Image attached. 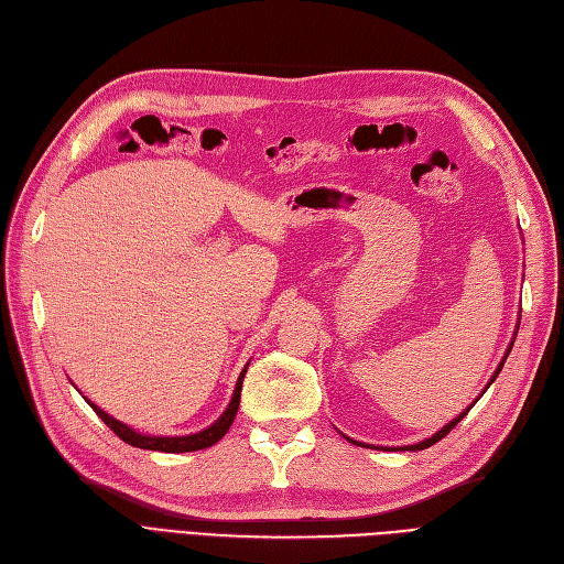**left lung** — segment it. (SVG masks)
<instances>
[{
	"label": "left lung",
	"mask_w": 564,
	"mask_h": 564,
	"mask_svg": "<svg viewBox=\"0 0 564 564\" xmlns=\"http://www.w3.org/2000/svg\"><path fill=\"white\" fill-rule=\"evenodd\" d=\"M508 354H511V347H508V351H506V356H508ZM506 356H503V360H501V366H499V368H497V372H495V377H492V381H495V379H497V375H499V372H501V368H503V362H506ZM492 381H489V384H492ZM474 405H476V403H474ZM474 405H470V408H474ZM470 408H466V412H468V410H470ZM466 412H462V414H459V416H457V420H452V422H449V424H447V426H443V429H441V431H438V433H435V435H433V438H426V441H422V443H416V445H410V447H408V449H426V447H431V445H435V443H438V441H443V438H445V435H447V433H449V431H452V429H454V426H457V424H459V422H462V420H464V416H466Z\"/></svg>",
	"instance_id": "1"
}]
</instances>
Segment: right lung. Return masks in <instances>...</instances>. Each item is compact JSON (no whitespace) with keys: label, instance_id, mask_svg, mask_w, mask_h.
<instances>
[{"label":"right lung","instance_id":"1","mask_svg":"<svg viewBox=\"0 0 564 564\" xmlns=\"http://www.w3.org/2000/svg\"><path fill=\"white\" fill-rule=\"evenodd\" d=\"M243 375H246V370L241 372L239 381H236L234 398H231V403H229V408L225 410V414L220 416V420H217L213 426H208V429H204V431L194 433V435H177V438H161V435L156 438V435H142V433H135L133 429H129L126 424L117 422L115 416H110L107 412H102L98 405H94V403H88V405L96 410V414L100 416V420H102L107 426H110L123 443H129V445H133V447L156 449V452H194V449H204V447L215 445V443L220 441L223 435L229 431V426H231V422H234L236 412H239V403H241V387H243Z\"/></svg>","mask_w":564,"mask_h":564}]
</instances>
